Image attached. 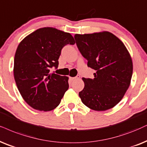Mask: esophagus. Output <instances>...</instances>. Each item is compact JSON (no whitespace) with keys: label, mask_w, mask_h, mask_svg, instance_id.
Masks as SVG:
<instances>
[{"label":"esophagus","mask_w":147,"mask_h":147,"mask_svg":"<svg viewBox=\"0 0 147 147\" xmlns=\"http://www.w3.org/2000/svg\"><path fill=\"white\" fill-rule=\"evenodd\" d=\"M79 79H80V76L79 75H77V77H70V81H75V80Z\"/></svg>","instance_id":"obj_1"}]
</instances>
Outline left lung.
Masks as SVG:
<instances>
[{"instance_id":"left-lung-1","label":"left lung","mask_w":147,"mask_h":147,"mask_svg":"<svg viewBox=\"0 0 147 147\" xmlns=\"http://www.w3.org/2000/svg\"><path fill=\"white\" fill-rule=\"evenodd\" d=\"M77 47L96 70L94 79L82 78L85 87L79 95L84 105L104 111L116 106L130 85L131 57L123 42L108 31L75 35Z\"/></svg>"}]
</instances>
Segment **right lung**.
Returning <instances> with one entry per match:
<instances>
[{
  "instance_id": "obj_1",
  "label": "right lung",
  "mask_w": 147,
  "mask_h": 147,
  "mask_svg": "<svg viewBox=\"0 0 147 147\" xmlns=\"http://www.w3.org/2000/svg\"><path fill=\"white\" fill-rule=\"evenodd\" d=\"M75 43L70 33L55 28H41L26 36L17 48L13 74L18 90L29 106L50 111L60 105L68 90V77L49 74L57 67L61 50Z\"/></svg>"
}]
</instances>
